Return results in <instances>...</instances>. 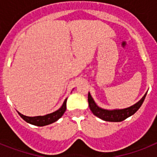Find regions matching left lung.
Instances as JSON below:
<instances>
[{
  "mask_svg": "<svg viewBox=\"0 0 157 157\" xmlns=\"http://www.w3.org/2000/svg\"><path fill=\"white\" fill-rule=\"evenodd\" d=\"M147 94L142 98L140 101L138 103H135L134 105L131 107H128V108H124V109H118V110H105L98 107L94 101L91 97L90 94H88V102L89 106L90 108L91 112H93L94 115H95L96 117H99L100 119L106 121H111V122H120L124 121L129 117L134 115L135 112L139 109V107H141L143 103H144L145 97H146Z\"/></svg>",
  "mask_w": 157,
  "mask_h": 157,
  "instance_id": "left-lung-1",
  "label": "left lung"
}]
</instances>
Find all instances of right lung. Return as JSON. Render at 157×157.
Returning <instances> with one entry per match:
<instances>
[{"mask_svg":"<svg viewBox=\"0 0 157 157\" xmlns=\"http://www.w3.org/2000/svg\"><path fill=\"white\" fill-rule=\"evenodd\" d=\"M67 99L66 98L63 102V104L59 110H57L56 112L47 114L45 116H38V117H27L24 115L21 114L18 112V115L23 118L26 122H28L29 124H34L36 126H44V125H47V124H52L54 122L57 121L60 117L63 115V113L66 111L67 108Z\"/></svg>","mask_w":157,"mask_h":157,"instance_id":"1","label":"right lung"}]
</instances>
